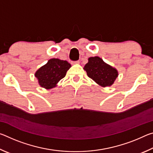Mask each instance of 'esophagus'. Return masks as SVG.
I'll return each instance as SVG.
<instances>
[{
  "label": "esophagus",
  "instance_id": "1",
  "mask_svg": "<svg viewBox=\"0 0 153 153\" xmlns=\"http://www.w3.org/2000/svg\"><path fill=\"white\" fill-rule=\"evenodd\" d=\"M74 63H79V61H74Z\"/></svg>",
  "mask_w": 153,
  "mask_h": 153
}]
</instances>
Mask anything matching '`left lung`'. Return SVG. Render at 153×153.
<instances>
[{
    "mask_svg": "<svg viewBox=\"0 0 153 153\" xmlns=\"http://www.w3.org/2000/svg\"><path fill=\"white\" fill-rule=\"evenodd\" d=\"M84 69L90 78L102 87L111 86L118 76L117 69L105 63L98 56L90 57Z\"/></svg>",
    "mask_w": 153,
    "mask_h": 153,
    "instance_id": "8db88e82",
    "label": "left lung"
}]
</instances>
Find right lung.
I'll use <instances>...</instances> for the list:
<instances>
[{"instance_id":"obj_1","label":"right lung","mask_w":153,"mask_h":153,"mask_svg":"<svg viewBox=\"0 0 153 153\" xmlns=\"http://www.w3.org/2000/svg\"><path fill=\"white\" fill-rule=\"evenodd\" d=\"M70 67L71 64L67 61L51 59L47 63L38 69L35 76L41 87L51 89L55 87L56 84L65 76Z\"/></svg>"}]
</instances>
